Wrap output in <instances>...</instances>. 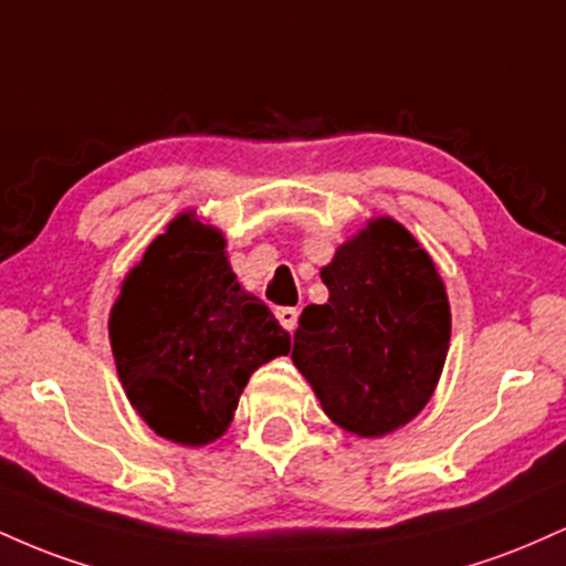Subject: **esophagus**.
<instances>
[{
    "label": "esophagus",
    "mask_w": 566,
    "mask_h": 566,
    "mask_svg": "<svg viewBox=\"0 0 566 566\" xmlns=\"http://www.w3.org/2000/svg\"><path fill=\"white\" fill-rule=\"evenodd\" d=\"M276 319L282 324L287 333H295L297 327V308H292V305H279L276 308Z\"/></svg>",
    "instance_id": "obj_1"
}]
</instances>
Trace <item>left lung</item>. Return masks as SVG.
<instances>
[{"label":"left lung","mask_w":566,"mask_h":566,"mask_svg":"<svg viewBox=\"0 0 566 566\" xmlns=\"http://www.w3.org/2000/svg\"><path fill=\"white\" fill-rule=\"evenodd\" d=\"M322 282L329 301L303 308L292 361L337 426L356 437L391 433L426 407L444 367V284L391 218L343 244Z\"/></svg>","instance_id":"obj_1"}]
</instances>
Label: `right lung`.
I'll list each match as a JSON object with an SVG mask.
<instances>
[{
    "mask_svg": "<svg viewBox=\"0 0 566 566\" xmlns=\"http://www.w3.org/2000/svg\"><path fill=\"white\" fill-rule=\"evenodd\" d=\"M223 247L210 226L175 218L129 271L108 322L129 405L178 444L218 439L250 375L290 350L269 305L239 287Z\"/></svg>",
    "mask_w": 566,
    "mask_h": 566,
    "instance_id": "right-lung-1",
    "label": "right lung"
}]
</instances>
